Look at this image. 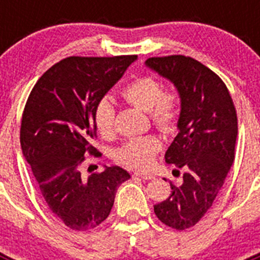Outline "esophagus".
Returning <instances> with one entry per match:
<instances>
[{
	"mask_svg": "<svg viewBox=\"0 0 260 260\" xmlns=\"http://www.w3.org/2000/svg\"><path fill=\"white\" fill-rule=\"evenodd\" d=\"M135 176L142 178V180H147V181L155 178V176H153L152 173H147V172H135Z\"/></svg>",
	"mask_w": 260,
	"mask_h": 260,
	"instance_id": "obj_1",
	"label": "esophagus"
}]
</instances>
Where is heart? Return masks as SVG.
Instances as JSON below:
<instances>
[{"mask_svg": "<svg viewBox=\"0 0 260 260\" xmlns=\"http://www.w3.org/2000/svg\"><path fill=\"white\" fill-rule=\"evenodd\" d=\"M126 102L148 112L153 125L161 132H173L181 112V98L176 91H164L162 84L153 77H138L122 89ZM116 109L110 99L104 98L93 110V123L99 134L108 138L114 133ZM161 144L155 137L133 138L116 151V160L135 169H144L152 164Z\"/></svg>", "mask_w": 260, "mask_h": 260, "instance_id": "1", "label": "heart"}]
</instances>
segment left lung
<instances>
[{
	"label": "left lung",
	"mask_w": 260,
	"mask_h": 260,
	"mask_svg": "<svg viewBox=\"0 0 260 260\" xmlns=\"http://www.w3.org/2000/svg\"><path fill=\"white\" fill-rule=\"evenodd\" d=\"M146 66L171 80L181 98L178 134L165 162L183 168V182H171V195L153 211L177 231L191 228L206 215L234 161L237 114L219 75L186 56L152 57Z\"/></svg>",
	"instance_id": "left-lung-1"
}]
</instances>
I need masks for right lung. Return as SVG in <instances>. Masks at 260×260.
<instances>
[{"instance_id": "obj_1", "label": "right lung", "mask_w": 260, "mask_h": 260, "mask_svg": "<svg viewBox=\"0 0 260 260\" xmlns=\"http://www.w3.org/2000/svg\"><path fill=\"white\" fill-rule=\"evenodd\" d=\"M137 56L68 57L41 75L32 88L20 125V147L40 194L53 215L73 231L102 224L117 187L130 174L117 167L80 174L96 135L93 110Z\"/></svg>"}]
</instances>
